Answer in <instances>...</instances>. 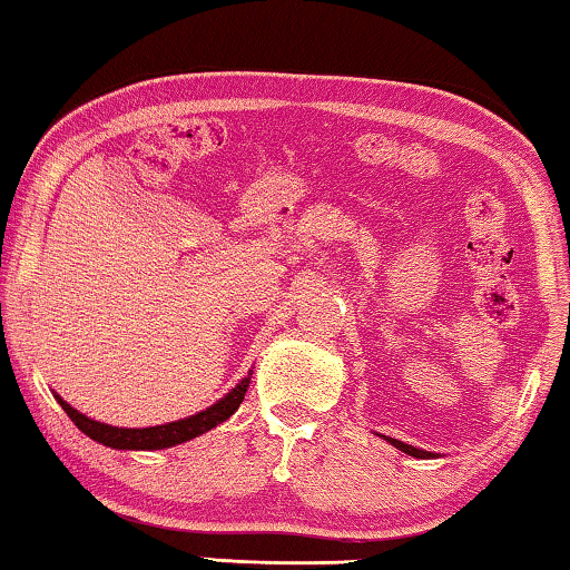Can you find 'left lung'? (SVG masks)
I'll return each instance as SVG.
<instances>
[{"label": "left lung", "mask_w": 570, "mask_h": 570, "mask_svg": "<svg viewBox=\"0 0 570 570\" xmlns=\"http://www.w3.org/2000/svg\"><path fill=\"white\" fill-rule=\"evenodd\" d=\"M387 441H391V444H393L395 449L405 451V454H409V456H415V459H426V456H433L431 451H421V449H415V446H411V444H403V441H399V439H387Z\"/></svg>", "instance_id": "1"}]
</instances>
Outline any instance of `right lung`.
Wrapping results in <instances>:
<instances>
[{"label":"right lung","mask_w":570,"mask_h":570,"mask_svg":"<svg viewBox=\"0 0 570 570\" xmlns=\"http://www.w3.org/2000/svg\"><path fill=\"white\" fill-rule=\"evenodd\" d=\"M248 383H250V375L243 377V381L233 387L225 399L210 405V409L189 415V419L165 423V426H151V429H116V426H108V423L90 421L88 415L78 413L76 409H70V405L62 401L60 395H56V399L62 405V411L68 413V419L73 421L76 426L86 433V436L98 441V444L111 446V449H167V446L183 444V441L200 436V433L215 429L225 419H230V415L238 411V405L243 403V395H246V391H248Z\"/></svg>","instance_id":"right-lung-1"}]
</instances>
